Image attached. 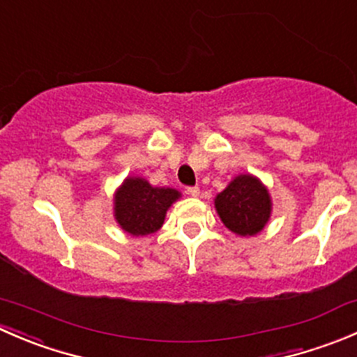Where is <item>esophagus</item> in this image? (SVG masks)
<instances>
[{
  "label": "esophagus",
  "instance_id": "obj_1",
  "mask_svg": "<svg viewBox=\"0 0 357 357\" xmlns=\"http://www.w3.org/2000/svg\"><path fill=\"white\" fill-rule=\"evenodd\" d=\"M186 193H188L190 197H199L200 195V188H199V186H188V188H186Z\"/></svg>",
  "mask_w": 357,
  "mask_h": 357
}]
</instances>
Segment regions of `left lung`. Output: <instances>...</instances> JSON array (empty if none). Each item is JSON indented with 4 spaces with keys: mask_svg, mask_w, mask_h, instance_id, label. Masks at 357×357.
<instances>
[{
    "mask_svg": "<svg viewBox=\"0 0 357 357\" xmlns=\"http://www.w3.org/2000/svg\"><path fill=\"white\" fill-rule=\"evenodd\" d=\"M215 211L226 228L240 236L262 231L271 215L268 188L250 174H240L215 197Z\"/></svg>",
    "mask_w": 357,
    "mask_h": 357,
    "instance_id": "obj_1",
    "label": "left lung"
}]
</instances>
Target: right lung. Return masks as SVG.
<instances>
[{"label": "right lung", "instance_id": "obj_1", "mask_svg": "<svg viewBox=\"0 0 357 357\" xmlns=\"http://www.w3.org/2000/svg\"><path fill=\"white\" fill-rule=\"evenodd\" d=\"M181 197L174 188L152 186L143 178H128L114 197V215L126 233L145 236L164 225L167 208Z\"/></svg>", "mask_w": 357, "mask_h": 357}]
</instances>
